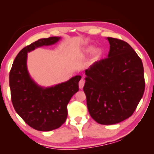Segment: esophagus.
I'll use <instances>...</instances> for the list:
<instances>
[{"label": "esophagus", "instance_id": "obj_1", "mask_svg": "<svg viewBox=\"0 0 154 154\" xmlns=\"http://www.w3.org/2000/svg\"><path fill=\"white\" fill-rule=\"evenodd\" d=\"M84 84H85L84 80H83V79H81L79 81V87L80 89H82V88H83V86H84Z\"/></svg>", "mask_w": 154, "mask_h": 154}]
</instances>
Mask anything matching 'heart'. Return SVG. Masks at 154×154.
I'll use <instances>...</instances> for the list:
<instances>
[{
	"instance_id": "1",
	"label": "heart",
	"mask_w": 154,
	"mask_h": 154,
	"mask_svg": "<svg viewBox=\"0 0 154 154\" xmlns=\"http://www.w3.org/2000/svg\"><path fill=\"white\" fill-rule=\"evenodd\" d=\"M94 51V47L90 46V47H88L86 49H85V53L88 54V55H89V54H92ZM102 54H103L102 49H99V48L95 49L94 52V59L95 60H98L100 59V57L102 56Z\"/></svg>"
}]
</instances>
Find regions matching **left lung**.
<instances>
[{"mask_svg": "<svg viewBox=\"0 0 154 154\" xmlns=\"http://www.w3.org/2000/svg\"><path fill=\"white\" fill-rule=\"evenodd\" d=\"M108 58L85 70L83 91L91 117L103 125L118 124L133 114L145 90L141 59L128 43L107 37Z\"/></svg>", "mask_w": 154, "mask_h": 154, "instance_id": "left-lung-1", "label": "left lung"}]
</instances>
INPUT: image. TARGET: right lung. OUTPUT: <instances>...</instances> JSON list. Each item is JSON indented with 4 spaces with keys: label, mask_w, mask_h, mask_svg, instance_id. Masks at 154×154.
<instances>
[{
    "label": "right lung",
    "mask_w": 154,
    "mask_h": 154,
    "mask_svg": "<svg viewBox=\"0 0 154 154\" xmlns=\"http://www.w3.org/2000/svg\"><path fill=\"white\" fill-rule=\"evenodd\" d=\"M60 39V36L41 38L25 47L15 57L9 73L11 101L15 111L28 126L39 131H51L64 123L68 103L79 91L80 75L45 88L38 85L28 71V52L54 45Z\"/></svg>",
    "instance_id": "add662e5"
}]
</instances>
